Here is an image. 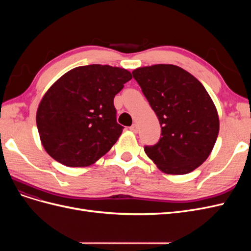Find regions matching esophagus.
Masks as SVG:
<instances>
[{
    "mask_svg": "<svg viewBox=\"0 0 251 251\" xmlns=\"http://www.w3.org/2000/svg\"><path fill=\"white\" fill-rule=\"evenodd\" d=\"M130 130L132 132H134V133H138V126H137V124H133L131 126V127H130Z\"/></svg>",
    "mask_w": 251,
    "mask_h": 251,
    "instance_id": "34e87169",
    "label": "esophagus"
}]
</instances>
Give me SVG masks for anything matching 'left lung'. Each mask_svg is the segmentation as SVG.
Instances as JSON below:
<instances>
[{
  "label": "left lung",
  "instance_id": "obj_1",
  "mask_svg": "<svg viewBox=\"0 0 251 251\" xmlns=\"http://www.w3.org/2000/svg\"><path fill=\"white\" fill-rule=\"evenodd\" d=\"M133 76L161 126V137L144 151L170 175L193 172L206 160L219 134V116L207 91L175 65L138 68Z\"/></svg>",
  "mask_w": 251,
  "mask_h": 251
}]
</instances>
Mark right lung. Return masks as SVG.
Wrapping results in <instances>:
<instances>
[{"label": "right lung", "instance_id": "1", "mask_svg": "<svg viewBox=\"0 0 251 251\" xmlns=\"http://www.w3.org/2000/svg\"><path fill=\"white\" fill-rule=\"evenodd\" d=\"M131 79V72L108 65L74 68L57 79L36 112L47 153L70 168L89 166L107 154L124 130L114 97Z\"/></svg>", "mask_w": 251, "mask_h": 251}]
</instances>
